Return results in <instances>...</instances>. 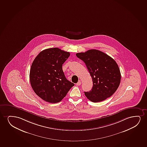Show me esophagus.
<instances>
[{
    "instance_id": "34e87169",
    "label": "esophagus",
    "mask_w": 147,
    "mask_h": 147,
    "mask_svg": "<svg viewBox=\"0 0 147 147\" xmlns=\"http://www.w3.org/2000/svg\"><path fill=\"white\" fill-rule=\"evenodd\" d=\"M81 84V81H79L77 83H76V85H77V86H80Z\"/></svg>"
}]
</instances>
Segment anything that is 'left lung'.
<instances>
[{"instance_id": "left-lung-1", "label": "left lung", "mask_w": 147, "mask_h": 147, "mask_svg": "<svg viewBox=\"0 0 147 147\" xmlns=\"http://www.w3.org/2000/svg\"><path fill=\"white\" fill-rule=\"evenodd\" d=\"M76 55L85 63L93 83L91 90L84 92L86 97L97 103L112 95L118 88L121 79L120 69L116 61L96 49L89 50Z\"/></svg>"}]
</instances>
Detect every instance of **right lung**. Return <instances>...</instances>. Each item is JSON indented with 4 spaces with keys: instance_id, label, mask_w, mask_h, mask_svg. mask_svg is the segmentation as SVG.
Wrapping results in <instances>:
<instances>
[{
    "instance_id": "add662e5",
    "label": "right lung",
    "mask_w": 147,
    "mask_h": 147,
    "mask_svg": "<svg viewBox=\"0 0 147 147\" xmlns=\"http://www.w3.org/2000/svg\"><path fill=\"white\" fill-rule=\"evenodd\" d=\"M70 55L58 48H48L40 52L33 61L29 74L31 86L44 101L58 103L74 85L66 78L62 70Z\"/></svg>"
}]
</instances>
